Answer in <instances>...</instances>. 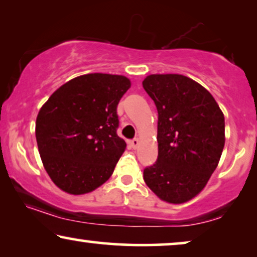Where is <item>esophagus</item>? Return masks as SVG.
<instances>
[{"instance_id": "obj_1", "label": "esophagus", "mask_w": 257, "mask_h": 257, "mask_svg": "<svg viewBox=\"0 0 257 257\" xmlns=\"http://www.w3.org/2000/svg\"><path fill=\"white\" fill-rule=\"evenodd\" d=\"M131 146H132V149H137V147H138L139 146V139H133L132 140V142H131Z\"/></svg>"}]
</instances>
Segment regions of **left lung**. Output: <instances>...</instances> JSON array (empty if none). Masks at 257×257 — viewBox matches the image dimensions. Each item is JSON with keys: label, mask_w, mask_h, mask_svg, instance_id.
Segmentation results:
<instances>
[{"label": "left lung", "mask_w": 257, "mask_h": 257, "mask_svg": "<svg viewBox=\"0 0 257 257\" xmlns=\"http://www.w3.org/2000/svg\"><path fill=\"white\" fill-rule=\"evenodd\" d=\"M143 86L158 110V159L144 180L163 201L187 202L219 165L224 115L209 91L186 76L149 75Z\"/></svg>", "instance_id": "1"}]
</instances>
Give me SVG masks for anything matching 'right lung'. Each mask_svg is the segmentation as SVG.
<instances>
[{
    "mask_svg": "<svg viewBox=\"0 0 257 257\" xmlns=\"http://www.w3.org/2000/svg\"><path fill=\"white\" fill-rule=\"evenodd\" d=\"M127 77L87 73L63 84L36 118L42 163L52 182L72 195L100 187L113 173L126 143L117 135V105Z\"/></svg>",
    "mask_w": 257,
    "mask_h": 257,
    "instance_id": "obj_1",
    "label": "right lung"
}]
</instances>
